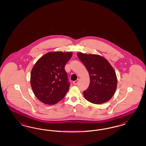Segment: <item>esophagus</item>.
Masks as SVG:
<instances>
[{"instance_id":"34e87169","label":"esophagus","mask_w":146,"mask_h":146,"mask_svg":"<svg viewBox=\"0 0 146 146\" xmlns=\"http://www.w3.org/2000/svg\"><path fill=\"white\" fill-rule=\"evenodd\" d=\"M79 81V79H77L76 81H74V82H73V84L74 85H76L78 83Z\"/></svg>"}]
</instances>
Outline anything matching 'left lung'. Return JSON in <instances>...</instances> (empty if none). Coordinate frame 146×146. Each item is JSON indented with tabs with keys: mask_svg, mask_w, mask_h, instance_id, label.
<instances>
[{
	"mask_svg": "<svg viewBox=\"0 0 146 146\" xmlns=\"http://www.w3.org/2000/svg\"><path fill=\"white\" fill-rule=\"evenodd\" d=\"M77 55L88 70L90 83L84 91L85 98L94 104L108 101L114 94L117 85L116 73L111 64L104 57L78 52Z\"/></svg>",
	"mask_w": 146,
	"mask_h": 146,
	"instance_id": "obj_1",
	"label": "left lung"
}]
</instances>
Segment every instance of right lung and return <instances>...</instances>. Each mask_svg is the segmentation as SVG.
<instances>
[{"label": "right lung", "instance_id": "right-lung-1", "mask_svg": "<svg viewBox=\"0 0 146 146\" xmlns=\"http://www.w3.org/2000/svg\"><path fill=\"white\" fill-rule=\"evenodd\" d=\"M72 56L71 52H50L35 63L30 82L35 96L42 103L56 104L68 92L70 84L64 67Z\"/></svg>", "mask_w": 146, "mask_h": 146}]
</instances>
